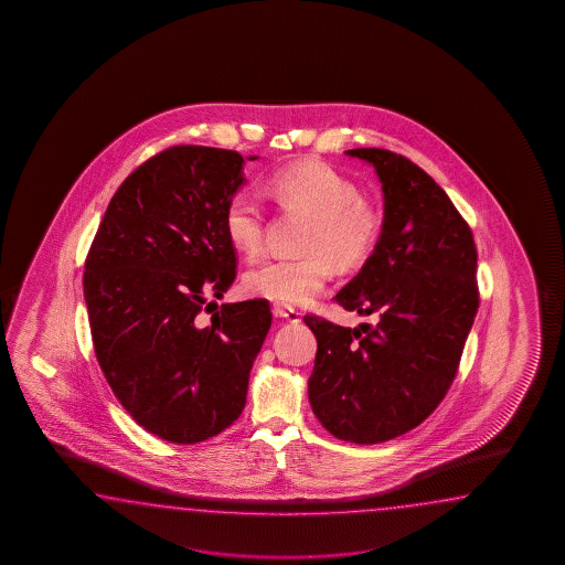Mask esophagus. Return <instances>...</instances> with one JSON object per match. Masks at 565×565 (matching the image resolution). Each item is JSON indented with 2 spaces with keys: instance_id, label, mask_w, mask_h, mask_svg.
<instances>
[{
  "instance_id": "34e87169",
  "label": "esophagus",
  "mask_w": 565,
  "mask_h": 565,
  "mask_svg": "<svg viewBox=\"0 0 565 565\" xmlns=\"http://www.w3.org/2000/svg\"><path fill=\"white\" fill-rule=\"evenodd\" d=\"M273 312L277 315L278 319H285L288 323L297 324L300 323V312L290 309V307H282V305H275Z\"/></svg>"
}]
</instances>
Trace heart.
Segmentation results:
<instances>
[{
	"mask_svg": "<svg viewBox=\"0 0 565 565\" xmlns=\"http://www.w3.org/2000/svg\"><path fill=\"white\" fill-rule=\"evenodd\" d=\"M268 195L280 210L312 217L300 260H270L254 266L242 278V290L254 299L282 307L311 302L339 270H360L372 260L384 234V214L363 200L355 181L327 163H297L277 171L268 181ZM230 246L256 256L265 242L266 216L260 200L236 192L222 216Z\"/></svg>",
	"mask_w": 565,
	"mask_h": 565,
	"instance_id": "obj_1",
	"label": "heart"
}]
</instances>
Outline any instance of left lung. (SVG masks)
<instances>
[{"instance_id":"left-lung-1","label":"left lung","mask_w":565,"mask_h":565,"mask_svg":"<svg viewBox=\"0 0 565 565\" xmlns=\"http://www.w3.org/2000/svg\"><path fill=\"white\" fill-rule=\"evenodd\" d=\"M345 153L372 163L382 181L384 234L335 300L380 321L349 329L302 317L317 337L309 402L339 440L377 445L426 420L452 384L479 311L477 248L424 169L387 149Z\"/></svg>"}]
</instances>
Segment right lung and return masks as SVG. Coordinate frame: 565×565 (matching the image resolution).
<instances>
[{
  "instance_id": "right-lung-1",
  "label": "right lung",
  "mask_w": 565,
  "mask_h": 565,
  "mask_svg": "<svg viewBox=\"0 0 565 565\" xmlns=\"http://www.w3.org/2000/svg\"><path fill=\"white\" fill-rule=\"evenodd\" d=\"M242 166L241 153L202 145L147 159L113 195L86 256L98 365L132 420L175 445L238 420L273 323L263 299L222 305L198 323L207 297L236 278L222 216L246 181Z\"/></svg>"
}]
</instances>
